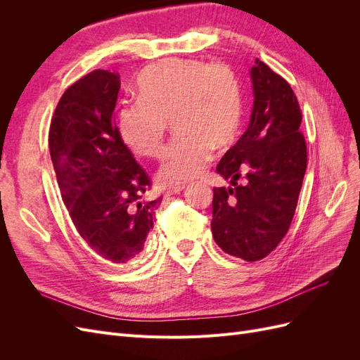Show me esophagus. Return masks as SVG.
I'll list each match as a JSON object with an SVG mask.
<instances>
[{"instance_id": "34e87169", "label": "esophagus", "mask_w": 360, "mask_h": 360, "mask_svg": "<svg viewBox=\"0 0 360 360\" xmlns=\"http://www.w3.org/2000/svg\"><path fill=\"white\" fill-rule=\"evenodd\" d=\"M184 188V184H180V186H174V188H169L168 191H167V195H174V193H179V192H181Z\"/></svg>"}]
</instances>
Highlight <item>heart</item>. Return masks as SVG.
<instances>
[{"mask_svg":"<svg viewBox=\"0 0 360 360\" xmlns=\"http://www.w3.org/2000/svg\"><path fill=\"white\" fill-rule=\"evenodd\" d=\"M138 101L118 111L117 130L134 153H160L167 123L176 139L158 169L163 186H180L201 176L212 148L230 146L242 123V94L226 64L169 58L147 68L136 81Z\"/></svg>","mask_w":360,"mask_h":360,"instance_id":"heart-1","label":"heart"}]
</instances>
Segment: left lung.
Here are the masks:
<instances>
[{
  "label": "left lung",
  "mask_w": 360,
  "mask_h": 360,
  "mask_svg": "<svg viewBox=\"0 0 360 360\" xmlns=\"http://www.w3.org/2000/svg\"><path fill=\"white\" fill-rule=\"evenodd\" d=\"M250 81L254 106L248 129L216 168L231 186L213 189L212 233L224 252L257 261L288 231L307 171V144L290 84L258 58ZM242 173L247 183L238 185Z\"/></svg>",
  "instance_id": "1"
}]
</instances>
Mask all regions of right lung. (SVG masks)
I'll list each match as a JSON object with an SVG mask.
<instances>
[{
  "label": "right lung",
  "mask_w": 360,
  "mask_h": 360,
  "mask_svg": "<svg viewBox=\"0 0 360 360\" xmlns=\"http://www.w3.org/2000/svg\"><path fill=\"white\" fill-rule=\"evenodd\" d=\"M120 76L94 70L64 91L49 129V150L76 231L96 255L126 264L144 249L160 198L118 135Z\"/></svg>",
  "instance_id": "1"
}]
</instances>
